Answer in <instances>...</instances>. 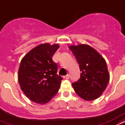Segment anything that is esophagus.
<instances>
[{"label":"esophagus","instance_id":"34e87169","mask_svg":"<svg viewBox=\"0 0 125 125\" xmlns=\"http://www.w3.org/2000/svg\"><path fill=\"white\" fill-rule=\"evenodd\" d=\"M63 78H64V79H68L69 78H70V75H69L68 74L66 75H65V76L63 77Z\"/></svg>","mask_w":125,"mask_h":125}]
</instances>
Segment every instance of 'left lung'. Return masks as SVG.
Masks as SVG:
<instances>
[{
    "mask_svg": "<svg viewBox=\"0 0 125 125\" xmlns=\"http://www.w3.org/2000/svg\"><path fill=\"white\" fill-rule=\"evenodd\" d=\"M79 63L80 78L72 83L75 93L84 100L93 101L99 97L109 81L106 62L97 52L89 45L70 46Z\"/></svg>",
    "mask_w": 125,
    "mask_h": 125,
    "instance_id": "left-lung-1",
    "label": "left lung"
}]
</instances>
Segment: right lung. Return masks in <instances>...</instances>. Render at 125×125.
<instances>
[{
	"label": "right lung",
	"instance_id": "1",
	"mask_svg": "<svg viewBox=\"0 0 125 125\" xmlns=\"http://www.w3.org/2000/svg\"><path fill=\"white\" fill-rule=\"evenodd\" d=\"M58 44L48 43L35 47L22 59L18 70L20 88L29 99L46 104L56 95L62 77L57 75L58 66L52 56Z\"/></svg>",
	"mask_w": 125,
	"mask_h": 125
}]
</instances>
